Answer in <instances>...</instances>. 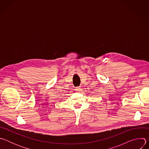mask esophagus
<instances>
[{"label":"esophagus","instance_id":"obj_1","mask_svg":"<svg viewBox=\"0 0 149 149\" xmlns=\"http://www.w3.org/2000/svg\"><path fill=\"white\" fill-rule=\"evenodd\" d=\"M75 90L76 91H79L81 90V88L79 87H77L75 88Z\"/></svg>","mask_w":149,"mask_h":149}]
</instances>
